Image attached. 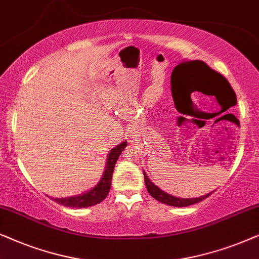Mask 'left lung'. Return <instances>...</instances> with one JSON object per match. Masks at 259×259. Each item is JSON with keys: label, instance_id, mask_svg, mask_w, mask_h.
<instances>
[{"label": "left lung", "instance_id": "left-lung-1", "mask_svg": "<svg viewBox=\"0 0 259 259\" xmlns=\"http://www.w3.org/2000/svg\"><path fill=\"white\" fill-rule=\"evenodd\" d=\"M193 64H198L196 66V73L193 75V82L196 86H199L200 91H202V94L207 95V96H215L219 95H226L231 92L232 96L234 97V101H236V94L231 88L230 82L226 80L225 78L223 77L222 74L215 72L212 68H209L207 65L202 61H193ZM188 66V65H187ZM143 175H144V182H146V187L149 192V194L153 196L155 200L162 202V204L169 205V206H175V207H186V206L189 205H194L196 202L201 201L206 198H208L209 195L212 194L213 192L208 193V194L200 196V198H177V196H173L168 193H165L157 187L156 185H154L153 182L150 181V179L147 177L146 171L143 170Z\"/></svg>", "mask_w": 259, "mask_h": 259}]
</instances>
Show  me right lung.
Listing matches in <instances>:
<instances>
[{"label": "right lung", "instance_id": "obj_1", "mask_svg": "<svg viewBox=\"0 0 259 259\" xmlns=\"http://www.w3.org/2000/svg\"><path fill=\"white\" fill-rule=\"evenodd\" d=\"M126 147V141L119 143L108 154V158H106V165L104 174L102 175V179L99 180L97 185L90 191L82 193V194L70 196V198H52L58 204L66 206V207H74V208H84L90 207V206H95L102 202L109 194L110 187H111V180H112V173L113 168L117 160H118L119 155L122 154L124 148Z\"/></svg>", "mask_w": 259, "mask_h": 259}]
</instances>
